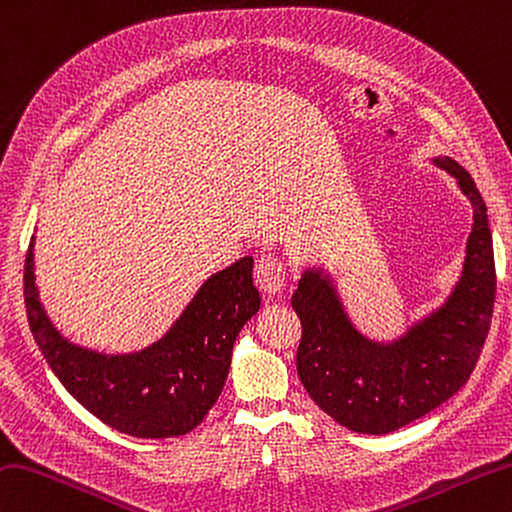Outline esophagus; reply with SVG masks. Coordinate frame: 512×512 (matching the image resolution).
Returning a JSON list of instances; mask_svg holds the SVG:
<instances>
[{"label": "esophagus", "mask_w": 512, "mask_h": 512, "mask_svg": "<svg viewBox=\"0 0 512 512\" xmlns=\"http://www.w3.org/2000/svg\"><path fill=\"white\" fill-rule=\"evenodd\" d=\"M284 262L275 255H264L255 266V284L266 295H275L284 288Z\"/></svg>", "instance_id": "esophagus-1"}]
</instances>
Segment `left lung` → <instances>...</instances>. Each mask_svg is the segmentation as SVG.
<instances>
[{"label": "left lung", "instance_id": "left-lung-1", "mask_svg": "<svg viewBox=\"0 0 512 512\" xmlns=\"http://www.w3.org/2000/svg\"><path fill=\"white\" fill-rule=\"evenodd\" d=\"M433 164L448 170L473 204L462 277L442 308L382 344L350 324L322 270L308 268L293 295L302 322L299 379L326 415L355 433H393L442 406L468 382L488 337L497 277L486 204L455 159L435 157Z\"/></svg>", "mask_w": 512, "mask_h": 512}]
</instances>
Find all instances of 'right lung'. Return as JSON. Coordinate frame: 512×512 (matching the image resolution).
Returning a JSON list of instances; mask_svg holds the SVG:
<instances>
[{
    "label": "right lung",
    "instance_id": "add662e5",
    "mask_svg": "<svg viewBox=\"0 0 512 512\" xmlns=\"http://www.w3.org/2000/svg\"><path fill=\"white\" fill-rule=\"evenodd\" d=\"M33 248L30 237L24 264L28 324L68 393L104 424L133 437H179L202 424L224 388L239 330L262 304L253 286V257L208 277L153 346L106 355L70 344L50 322L35 286Z\"/></svg>",
    "mask_w": 512,
    "mask_h": 512
}]
</instances>
